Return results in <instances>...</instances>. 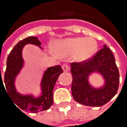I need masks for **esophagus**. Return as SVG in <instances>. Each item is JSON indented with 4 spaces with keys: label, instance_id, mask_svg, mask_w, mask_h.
<instances>
[{
    "label": "esophagus",
    "instance_id": "1",
    "mask_svg": "<svg viewBox=\"0 0 127 127\" xmlns=\"http://www.w3.org/2000/svg\"><path fill=\"white\" fill-rule=\"evenodd\" d=\"M62 68H63L64 72H67L68 70H69V66H68L67 64H63Z\"/></svg>",
    "mask_w": 127,
    "mask_h": 127
}]
</instances>
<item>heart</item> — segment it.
Masks as SVG:
<instances>
[{
    "instance_id": "obj_1",
    "label": "heart",
    "mask_w": 127,
    "mask_h": 127,
    "mask_svg": "<svg viewBox=\"0 0 127 127\" xmlns=\"http://www.w3.org/2000/svg\"><path fill=\"white\" fill-rule=\"evenodd\" d=\"M96 50L97 44L94 39L82 37L59 40L53 47V52L57 57L64 58L73 55L74 59L79 62L89 59Z\"/></svg>"
}]
</instances>
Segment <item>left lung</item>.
I'll return each mask as SVG.
<instances>
[{
  "instance_id": "obj_1",
  "label": "left lung",
  "mask_w": 127,
  "mask_h": 127,
  "mask_svg": "<svg viewBox=\"0 0 127 127\" xmlns=\"http://www.w3.org/2000/svg\"><path fill=\"white\" fill-rule=\"evenodd\" d=\"M100 73L106 83L103 87L95 89L88 83L91 73ZM72 94L77 103L91 107H100L108 103L117 93L120 73L111 50L105 46L89 59L71 64Z\"/></svg>"
}]
</instances>
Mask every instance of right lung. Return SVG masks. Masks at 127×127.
Segmentation results:
<instances>
[{"instance_id":"obj_1","label":"right lung","mask_w":127,"mask_h":127,"mask_svg":"<svg viewBox=\"0 0 127 127\" xmlns=\"http://www.w3.org/2000/svg\"><path fill=\"white\" fill-rule=\"evenodd\" d=\"M27 43L36 45L41 48L40 46V45H41V43L39 41L37 37L29 36L20 41L12 48L7 56L6 70L4 76V83L5 85L6 92H7L9 97L12 99L14 104L24 111L38 112L49 109L53 105L54 86L59 75L63 72V70L61 68V66L56 65L48 68L47 70L45 71L41 83L42 89L41 96L35 98L33 95H23L19 94L15 89V80L16 76L19 74L23 67L24 60L22 59V51L23 47Z\"/></svg>"}]
</instances>
